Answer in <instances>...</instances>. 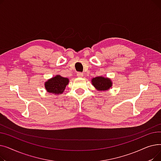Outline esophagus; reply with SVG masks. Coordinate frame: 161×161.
I'll use <instances>...</instances> for the list:
<instances>
[{"label":"esophagus","mask_w":161,"mask_h":161,"mask_svg":"<svg viewBox=\"0 0 161 161\" xmlns=\"http://www.w3.org/2000/svg\"><path fill=\"white\" fill-rule=\"evenodd\" d=\"M77 76H78V77H79V78L83 77V74L82 72H78V73H77Z\"/></svg>","instance_id":"34e87169"}]
</instances>
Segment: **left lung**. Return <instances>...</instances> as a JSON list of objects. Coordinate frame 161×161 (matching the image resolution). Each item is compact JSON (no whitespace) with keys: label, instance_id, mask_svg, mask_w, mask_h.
Wrapping results in <instances>:
<instances>
[{"label":"left lung","instance_id":"left-lung-1","mask_svg":"<svg viewBox=\"0 0 161 161\" xmlns=\"http://www.w3.org/2000/svg\"><path fill=\"white\" fill-rule=\"evenodd\" d=\"M92 84L93 86L99 91H106L112 87V81L109 78L100 77H96L92 78Z\"/></svg>","mask_w":161,"mask_h":161}]
</instances>
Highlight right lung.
<instances>
[{
  "label": "right lung",
  "instance_id": "add662e5",
  "mask_svg": "<svg viewBox=\"0 0 161 161\" xmlns=\"http://www.w3.org/2000/svg\"><path fill=\"white\" fill-rule=\"evenodd\" d=\"M69 79L57 75L45 83V87L50 93L61 94L69 83Z\"/></svg>",
  "mask_w": 161,
  "mask_h": 161
}]
</instances>
